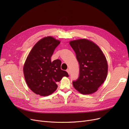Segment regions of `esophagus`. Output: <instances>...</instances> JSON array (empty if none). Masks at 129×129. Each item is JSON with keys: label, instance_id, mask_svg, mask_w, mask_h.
Segmentation results:
<instances>
[{"label": "esophagus", "instance_id": "esophagus-1", "mask_svg": "<svg viewBox=\"0 0 129 129\" xmlns=\"http://www.w3.org/2000/svg\"><path fill=\"white\" fill-rule=\"evenodd\" d=\"M66 71H67V73H68V74H69V75H70V70L69 69H67Z\"/></svg>", "mask_w": 129, "mask_h": 129}]
</instances>
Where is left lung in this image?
<instances>
[{
	"mask_svg": "<svg viewBox=\"0 0 129 129\" xmlns=\"http://www.w3.org/2000/svg\"><path fill=\"white\" fill-rule=\"evenodd\" d=\"M79 64V75L73 81L74 87L84 94L96 92L106 80L108 73L106 58L99 46L82 39L70 42Z\"/></svg>",
	"mask_w": 129,
	"mask_h": 129,
	"instance_id": "left-lung-1",
	"label": "left lung"
}]
</instances>
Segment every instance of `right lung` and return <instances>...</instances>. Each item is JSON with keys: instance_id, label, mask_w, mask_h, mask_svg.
Instances as JSON below:
<instances>
[{"instance_id": "right-lung-1", "label": "right lung", "mask_w": 129, "mask_h": 129, "mask_svg": "<svg viewBox=\"0 0 129 129\" xmlns=\"http://www.w3.org/2000/svg\"><path fill=\"white\" fill-rule=\"evenodd\" d=\"M60 41L52 37H45L35 45L23 66L25 82L30 89L41 96H47L55 91L57 82L63 77H69L60 69L61 61H51V57Z\"/></svg>"}]
</instances>
